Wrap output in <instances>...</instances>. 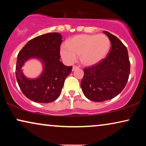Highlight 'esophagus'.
<instances>
[{
    "instance_id": "1",
    "label": "esophagus",
    "mask_w": 146,
    "mask_h": 146,
    "mask_svg": "<svg viewBox=\"0 0 146 146\" xmlns=\"http://www.w3.org/2000/svg\"><path fill=\"white\" fill-rule=\"evenodd\" d=\"M79 68L78 67V66H73V67H72V71H74V70H77V69H78Z\"/></svg>"
}]
</instances>
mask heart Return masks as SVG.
Here are the masks:
<instances>
[{
  "mask_svg": "<svg viewBox=\"0 0 146 146\" xmlns=\"http://www.w3.org/2000/svg\"><path fill=\"white\" fill-rule=\"evenodd\" d=\"M111 41L105 35H80L66 41L60 48V55L64 60L72 64L79 56L84 65L90 66L100 62L110 52Z\"/></svg>",
  "mask_w": 146,
  "mask_h": 146,
  "instance_id": "heart-1",
  "label": "heart"
}]
</instances>
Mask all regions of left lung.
I'll use <instances>...</instances> for the list:
<instances>
[{
    "label": "left lung",
    "instance_id": "8db88e82",
    "mask_svg": "<svg viewBox=\"0 0 146 146\" xmlns=\"http://www.w3.org/2000/svg\"><path fill=\"white\" fill-rule=\"evenodd\" d=\"M104 33L111 41L110 51L101 62L84 69L80 84L85 96L97 102L118 95L126 85L130 70L126 47L114 35L107 31Z\"/></svg>",
    "mask_w": 146,
    "mask_h": 146
}]
</instances>
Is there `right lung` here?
<instances>
[{"label":"right lung","mask_w":146,"mask_h":146,"mask_svg":"<svg viewBox=\"0 0 146 146\" xmlns=\"http://www.w3.org/2000/svg\"><path fill=\"white\" fill-rule=\"evenodd\" d=\"M62 35L58 33L38 36L26 44L17 56L16 78L24 95L38 103H50L59 97L65 79L72 66H66L60 61ZM38 59L43 66L41 74L36 79L26 77L21 67L27 60Z\"/></svg>","instance_id":"1"}]
</instances>
